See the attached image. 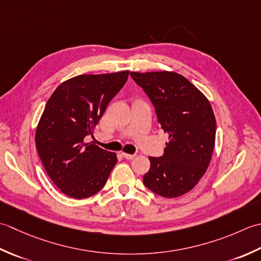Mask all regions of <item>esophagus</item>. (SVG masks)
Instances as JSON below:
<instances>
[{"label":"esophagus","mask_w":261,"mask_h":261,"mask_svg":"<svg viewBox=\"0 0 261 261\" xmlns=\"http://www.w3.org/2000/svg\"><path fill=\"white\" fill-rule=\"evenodd\" d=\"M121 155H123L125 159H127V160H133V159L136 156L135 154H128V153H123Z\"/></svg>","instance_id":"esophagus-1"}]
</instances>
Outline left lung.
<instances>
[{
	"label": "left lung",
	"instance_id": "obj_1",
	"mask_svg": "<svg viewBox=\"0 0 261 261\" xmlns=\"http://www.w3.org/2000/svg\"><path fill=\"white\" fill-rule=\"evenodd\" d=\"M155 107L158 121L169 135L161 158L150 156L143 182L159 196L174 198L193 189L210 166L216 120L204 93L171 71L130 72Z\"/></svg>",
	"mask_w": 261,
	"mask_h": 261
}]
</instances>
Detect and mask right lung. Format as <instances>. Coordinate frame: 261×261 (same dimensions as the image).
<instances>
[{"label": "right lung", "instance_id": "add662e5", "mask_svg": "<svg viewBox=\"0 0 261 261\" xmlns=\"http://www.w3.org/2000/svg\"><path fill=\"white\" fill-rule=\"evenodd\" d=\"M129 71L81 74L57 87L36 128V146L51 181L75 199L102 189L117 155L86 142L106 108L128 77Z\"/></svg>", "mask_w": 261, "mask_h": 261}]
</instances>
